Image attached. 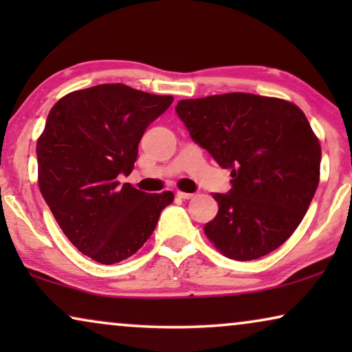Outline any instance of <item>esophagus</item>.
Instances as JSON below:
<instances>
[{"label": "esophagus", "mask_w": 352, "mask_h": 352, "mask_svg": "<svg viewBox=\"0 0 352 352\" xmlns=\"http://www.w3.org/2000/svg\"><path fill=\"white\" fill-rule=\"evenodd\" d=\"M176 195L182 200H189V199H192V197H194V194H189V192H181V190H177Z\"/></svg>", "instance_id": "esophagus-1"}]
</instances>
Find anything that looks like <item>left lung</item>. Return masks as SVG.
Segmentation results:
<instances>
[{
  "instance_id": "left-lung-1",
  "label": "left lung",
  "mask_w": 352,
  "mask_h": 352,
  "mask_svg": "<svg viewBox=\"0 0 352 352\" xmlns=\"http://www.w3.org/2000/svg\"><path fill=\"white\" fill-rule=\"evenodd\" d=\"M190 138L230 171V190L205 234L224 256L252 261L280 247L319 186L320 144L306 115L283 99L228 93L179 100Z\"/></svg>"
}]
</instances>
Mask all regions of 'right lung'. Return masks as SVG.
I'll return each instance as SVG.
<instances>
[{"label": "right lung", "mask_w": 352, "mask_h": 352, "mask_svg": "<svg viewBox=\"0 0 352 352\" xmlns=\"http://www.w3.org/2000/svg\"><path fill=\"white\" fill-rule=\"evenodd\" d=\"M173 102L126 85H98L64 96L36 142L38 186L67 239L100 264L133 256L173 204L171 190L120 186L148 124Z\"/></svg>", "instance_id": "1"}]
</instances>
